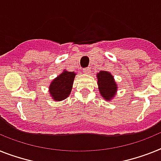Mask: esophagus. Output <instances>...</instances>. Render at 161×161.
Segmentation results:
<instances>
[{
	"instance_id": "obj_1",
	"label": "esophagus",
	"mask_w": 161,
	"mask_h": 161,
	"mask_svg": "<svg viewBox=\"0 0 161 161\" xmlns=\"http://www.w3.org/2000/svg\"><path fill=\"white\" fill-rule=\"evenodd\" d=\"M83 72L86 74H89L91 73V69H90V68H85L83 69Z\"/></svg>"
}]
</instances>
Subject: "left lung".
I'll return each mask as SVG.
<instances>
[{
	"mask_svg": "<svg viewBox=\"0 0 161 161\" xmlns=\"http://www.w3.org/2000/svg\"><path fill=\"white\" fill-rule=\"evenodd\" d=\"M97 84L101 95L106 100H110L115 96L117 92V83L114 77L108 71H100L97 73Z\"/></svg>",
	"mask_w": 161,
	"mask_h": 161,
	"instance_id": "obj_1",
	"label": "left lung"
}]
</instances>
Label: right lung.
<instances>
[{
	"mask_svg": "<svg viewBox=\"0 0 161 161\" xmlns=\"http://www.w3.org/2000/svg\"><path fill=\"white\" fill-rule=\"evenodd\" d=\"M76 74L64 70L63 73L54 79L49 86L51 97L55 101H60L69 96Z\"/></svg>",
	"mask_w": 161,
	"mask_h": 161,
	"instance_id": "add662e5",
	"label": "right lung"
}]
</instances>
